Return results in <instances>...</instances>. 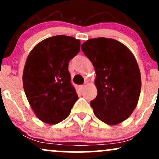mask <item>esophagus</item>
<instances>
[{
    "instance_id": "obj_1",
    "label": "esophagus",
    "mask_w": 159,
    "mask_h": 159,
    "mask_svg": "<svg viewBox=\"0 0 159 159\" xmlns=\"http://www.w3.org/2000/svg\"><path fill=\"white\" fill-rule=\"evenodd\" d=\"M84 87H85L84 85H80L79 86V88L82 90H84Z\"/></svg>"
}]
</instances>
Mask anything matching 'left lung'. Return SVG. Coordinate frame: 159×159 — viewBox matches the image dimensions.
<instances>
[{
  "mask_svg": "<svg viewBox=\"0 0 159 159\" xmlns=\"http://www.w3.org/2000/svg\"><path fill=\"white\" fill-rule=\"evenodd\" d=\"M81 50L95 67L97 96L90 105L98 119L116 125L129 117L141 89L138 65L132 53L113 39H90Z\"/></svg>",
  "mask_w": 159,
  "mask_h": 159,
  "instance_id": "obj_1",
  "label": "left lung"
}]
</instances>
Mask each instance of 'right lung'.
I'll use <instances>...</instances> for the list:
<instances>
[{
	"label": "right lung",
	"mask_w": 159,
	"mask_h": 159,
	"mask_svg": "<svg viewBox=\"0 0 159 159\" xmlns=\"http://www.w3.org/2000/svg\"><path fill=\"white\" fill-rule=\"evenodd\" d=\"M80 44L71 36H52L40 42L27 57L24 90L33 111L44 123L63 121L78 100L68 68L70 60L79 52Z\"/></svg>",
	"instance_id": "obj_1"
}]
</instances>
